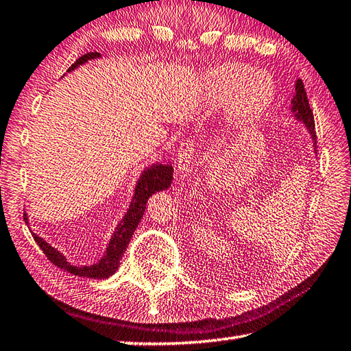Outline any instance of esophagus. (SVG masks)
<instances>
[{
	"label": "esophagus",
	"mask_w": 351,
	"mask_h": 351,
	"mask_svg": "<svg viewBox=\"0 0 351 351\" xmlns=\"http://www.w3.org/2000/svg\"><path fill=\"white\" fill-rule=\"evenodd\" d=\"M178 163H177V171L178 174L186 176L188 173L193 171V158H194V148L193 143H183L180 148H178Z\"/></svg>",
	"instance_id": "1"
}]
</instances>
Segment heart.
<instances>
[{
    "mask_svg": "<svg viewBox=\"0 0 351 351\" xmlns=\"http://www.w3.org/2000/svg\"><path fill=\"white\" fill-rule=\"evenodd\" d=\"M276 99L274 77L255 71L246 64H224L210 70L203 79L198 110L203 114L226 111L228 133H243L267 116Z\"/></svg>",
    "mask_w": 351,
    "mask_h": 351,
    "instance_id": "b5f03b06",
    "label": "heart"
}]
</instances>
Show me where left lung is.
<instances>
[{
  "instance_id": "obj_1",
  "label": "left lung",
  "mask_w": 351,
  "mask_h": 351,
  "mask_svg": "<svg viewBox=\"0 0 351 351\" xmlns=\"http://www.w3.org/2000/svg\"><path fill=\"white\" fill-rule=\"evenodd\" d=\"M290 111H292V116L296 122L304 123L307 133L312 138L315 153H316V133H315V119L313 113L310 110V104L307 99L306 88H304V84L301 79H296L295 82V91H293V97L290 101Z\"/></svg>"
}]
</instances>
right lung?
Returning <instances> with one entry per match:
<instances>
[{
    "label": "right lung",
    "instance_id": "obj_1",
    "mask_svg": "<svg viewBox=\"0 0 351 351\" xmlns=\"http://www.w3.org/2000/svg\"><path fill=\"white\" fill-rule=\"evenodd\" d=\"M99 58H102L101 53L97 51L87 53V55L79 58L77 61L67 70V73L76 70L85 62L91 61V59H99ZM173 173H174L173 165L160 163V162L151 165V167L145 168L142 171L141 177H138L136 182L134 194H133V198H131V203L127 209V213H125L123 218L116 226L113 235H111L104 256L97 263L91 264V266H75V264L67 260V256H65L61 250L53 247L50 243H47L44 238L33 232L32 229L30 232L33 238H35L38 246L43 249L45 256H47L55 266L67 270V272L71 275L84 276V278L107 280L119 269V264H121L125 250L128 247L131 237L134 235L136 228L138 226V223H141L142 217L145 214V209H147V203L149 200V197L154 195L156 193H160V191H167L171 186V182H173ZM24 220H25V224L30 226L27 213H24Z\"/></svg>",
    "mask_w": 351,
    "mask_h": 351
}]
</instances>
